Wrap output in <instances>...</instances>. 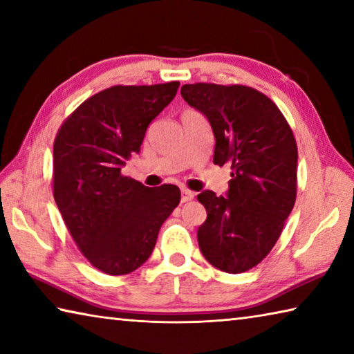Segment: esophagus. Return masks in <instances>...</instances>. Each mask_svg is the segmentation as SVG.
I'll use <instances>...</instances> for the list:
<instances>
[{"instance_id": "34e87169", "label": "esophagus", "mask_w": 354, "mask_h": 354, "mask_svg": "<svg viewBox=\"0 0 354 354\" xmlns=\"http://www.w3.org/2000/svg\"><path fill=\"white\" fill-rule=\"evenodd\" d=\"M194 196H195L194 192H190V190H187V189H183V190H181V201H183V203L194 200Z\"/></svg>"}]
</instances>
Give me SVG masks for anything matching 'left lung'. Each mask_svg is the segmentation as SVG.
<instances>
[{"mask_svg": "<svg viewBox=\"0 0 354 354\" xmlns=\"http://www.w3.org/2000/svg\"><path fill=\"white\" fill-rule=\"evenodd\" d=\"M181 95L211 124L214 164L232 169L226 196L198 195L207 212L200 250L221 272H247L270 253L295 205V137L278 106L251 87L185 84Z\"/></svg>", "mask_w": 354, "mask_h": 354, "instance_id": "1", "label": "left lung"}]
</instances>
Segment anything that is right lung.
<instances>
[{
	"instance_id": "add662e5",
	"label": "right lung",
	"mask_w": 354,
	"mask_h": 354,
	"mask_svg": "<svg viewBox=\"0 0 354 354\" xmlns=\"http://www.w3.org/2000/svg\"><path fill=\"white\" fill-rule=\"evenodd\" d=\"M178 87L173 81L106 88L84 101L56 136V205L77 248L107 274H128L147 262L160 226L181 200L176 185L151 189L122 175Z\"/></svg>"
}]
</instances>
